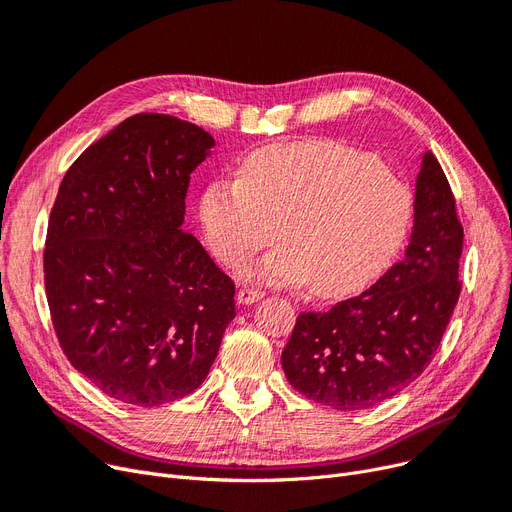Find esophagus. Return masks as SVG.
<instances>
[{
	"label": "esophagus",
	"mask_w": 512,
	"mask_h": 512,
	"mask_svg": "<svg viewBox=\"0 0 512 512\" xmlns=\"http://www.w3.org/2000/svg\"><path fill=\"white\" fill-rule=\"evenodd\" d=\"M260 298H264V291L260 289H250V287H243L237 291V302L239 304H254Z\"/></svg>",
	"instance_id": "obj_1"
}]
</instances>
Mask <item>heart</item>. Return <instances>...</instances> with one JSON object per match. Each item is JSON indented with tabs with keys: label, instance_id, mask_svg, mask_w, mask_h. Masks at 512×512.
<instances>
[{
	"label": "heart",
	"instance_id": "heart-1",
	"mask_svg": "<svg viewBox=\"0 0 512 512\" xmlns=\"http://www.w3.org/2000/svg\"><path fill=\"white\" fill-rule=\"evenodd\" d=\"M415 200L379 158L335 141L271 145L250 154L237 179L212 181L200 221L216 258L239 269L281 235L250 281L300 285L342 298L373 283L408 237ZM282 233H278V227Z\"/></svg>",
	"mask_w": 512,
	"mask_h": 512
}]
</instances>
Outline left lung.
I'll return each instance as SVG.
<instances>
[{"instance_id": "8db88e82", "label": "left lung", "mask_w": 512, "mask_h": 512, "mask_svg": "<svg viewBox=\"0 0 512 512\" xmlns=\"http://www.w3.org/2000/svg\"><path fill=\"white\" fill-rule=\"evenodd\" d=\"M462 225L444 170L425 152L406 254L360 296L302 312L281 354L308 400L362 410L394 398L431 362L460 296Z\"/></svg>"}]
</instances>
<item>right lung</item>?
<instances>
[{"instance_id": "obj_1", "label": "right lung", "mask_w": 512, "mask_h": 512, "mask_svg": "<svg viewBox=\"0 0 512 512\" xmlns=\"http://www.w3.org/2000/svg\"><path fill=\"white\" fill-rule=\"evenodd\" d=\"M214 148L187 120L129 116L72 162L47 225L45 294L66 358L106 396L158 406L206 379L235 283L181 229Z\"/></svg>"}]
</instances>
